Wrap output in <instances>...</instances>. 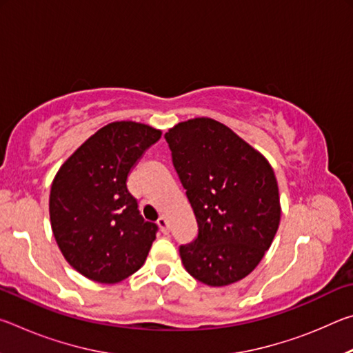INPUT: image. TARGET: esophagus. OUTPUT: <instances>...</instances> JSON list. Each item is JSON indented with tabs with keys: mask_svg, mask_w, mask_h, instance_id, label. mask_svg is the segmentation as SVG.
<instances>
[{
	"mask_svg": "<svg viewBox=\"0 0 353 353\" xmlns=\"http://www.w3.org/2000/svg\"><path fill=\"white\" fill-rule=\"evenodd\" d=\"M157 225H159V229H160V232H162V234H168V232H170V225H168V221H166V218L160 216L159 221H157Z\"/></svg>",
	"mask_w": 353,
	"mask_h": 353,
	"instance_id": "obj_1",
	"label": "esophagus"
}]
</instances>
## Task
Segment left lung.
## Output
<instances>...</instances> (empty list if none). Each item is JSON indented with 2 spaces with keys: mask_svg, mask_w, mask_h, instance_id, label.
Listing matches in <instances>:
<instances>
[{
  "mask_svg": "<svg viewBox=\"0 0 353 353\" xmlns=\"http://www.w3.org/2000/svg\"><path fill=\"white\" fill-rule=\"evenodd\" d=\"M187 190L198 236L179 249L190 276L208 286L252 272L280 224L276 174L266 157L212 118L179 123L165 134Z\"/></svg>",
  "mask_w": 353,
  "mask_h": 353,
  "instance_id": "1",
  "label": "left lung"
}]
</instances>
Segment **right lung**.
Listing matches in <instances>:
<instances>
[{"mask_svg":"<svg viewBox=\"0 0 353 353\" xmlns=\"http://www.w3.org/2000/svg\"><path fill=\"white\" fill-rule=\"evenodd\" d=\"M162 130L135 121L101 128L65 160L51 183L50 219L71 266L98 283H118L143 266L157 225L143 219L128 176Z\"/></svg>","mask_w":353,"mask_h":353,"instance_id":"obj_1","label":"right lung"}]
</instances>
